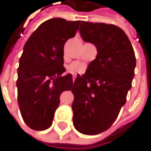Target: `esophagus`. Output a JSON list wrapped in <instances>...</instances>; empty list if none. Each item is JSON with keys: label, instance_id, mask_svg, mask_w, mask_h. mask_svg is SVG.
Returning <instances> with one entry per match:
<instances>
[{"label": "esophagus", "instance_id": "esophagus-1", "mask_svg": "<svg viewBox=\"0 0 151 151\" xmlns=\"http://www.w3.org/2000/svg\"><path fill=\"white\" fill-rule=\"evenodd\" d=\"M75 78H76V76H73V81L75 80Z\"/></svg>", "mask_w": 151, "mask_h": 151}]
</instances>
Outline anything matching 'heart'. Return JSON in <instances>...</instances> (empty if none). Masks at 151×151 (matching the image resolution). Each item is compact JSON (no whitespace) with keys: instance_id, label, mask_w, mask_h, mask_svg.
I'll use <instances>...</instances> for the list:
<instances>
[{"instance_id":"heart-1","label":"heart","mask_w":151,"mask_h":151,"mask_svg":"<svg viewBox=\"0 0 151 151\" xmlns=\"http://www.w3.org/2000/svg\"><path fill=\"white\" fill-rule=\"evenodd\" d=\"M86 71V65L79 62H74L68 67V72L73 74H82Z\"/></svg>"}]
</instances>
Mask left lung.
I'll list each match as a JSON object with an SVG mask.
<instances>
[{"instance_id": "obj_1", "label": "left lung", "mask_w": 151, "mask_h": 151, "mask_svg": "<svg viewBox=\"0 0 151 151\" xmlns=\"http://www.w3.org/2000/svg\"><path fill=\"white\" fill-rule=\"evenodd\" d=\"M79 34L85 42L96 46L97 56L74 81L73 122L78 132L97 135L112 126L126 103L136 56L129 37L115 25L82 21Z\"/></svg>"}]
</instances>
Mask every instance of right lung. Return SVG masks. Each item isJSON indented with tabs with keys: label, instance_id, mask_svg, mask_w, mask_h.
I'll return each instance as SVG.
<instances>
[{
	"label": "right lung",
	"instance_id": "1",
	"mask_svg": "<svg viewBox=\"0 0 151 151\" xmlns=\"http://www.w3.org/2000/svg\"><path fill=\"white\" fill-rule=\"evenodd\" d=\"M80 21L51 18L43 22L23 47L17 69V101L24 122L44 130L52 124L60 94L73 86L64 67V45L73 37Z\"/></svg>",
	"mask_w": 151,
	"mask_h": 151
}]
</instances>
